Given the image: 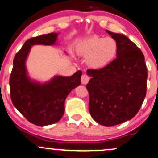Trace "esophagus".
<instances>
[{
	"instance_id": "esophagus-1",
	"label": "esophagus",
	"mask_w": 158,
	"mask_h": 158,
	"mask_svg": "<svg viewBox=\"0 0 158 158\" xmlns=\"http://www.w3.org/2000/svg\"><path fill=\"white\" fill-rule=\"evenodd\" d=\"M89 77L86 74H83V75L81 76V83H82L83 84H86L88 82H89Z\"/></svg>"
}]
</instances>
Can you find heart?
Masks as SVG:
<instances>
[{
    "label": "heart",
    "instance_id": "b5f03b06",
    "mask_svg": "<svg viewBox=\"0 0 158 158\" xmlns=\"http://www.w3.org/2000/svg\"><path fill=\"white\" fill-rule=\"evenodd\" d=\"M118 42L112 38L92 36L83 40L77 52L86 57V63L95 70H101L114 60L118 53Z\"/></svg>",
    "mask_w": 158,
    "mask_h": 158
}]
</instances>
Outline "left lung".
Segmentation results:
<instances>
[{"instance_id":"1","label":"left lung","mask_w":158,"mask_h":158,"mask_svg":"<svg viewBox=\"0 0 158 158\" xmlns=\"http://www.w3.org/2000/svg\"><path fill=\"white\" fill-rule=\"evenodd\" d=\"M106 31L119 46L117 58L101 70L88 69L92 78L86 89L93 119L111 127L132 119L139 111L146 95L148 72L143 53L133 42Z\"/></svg>"}]
</instances>
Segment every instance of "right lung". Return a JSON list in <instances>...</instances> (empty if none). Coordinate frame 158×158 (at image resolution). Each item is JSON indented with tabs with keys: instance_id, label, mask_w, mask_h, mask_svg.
<instances>
[{
	"instance_id": "add662e5",
	"label": "right lung",
	"mask_w": 158,
	"mask_h": 158,
	"mask_svg": "<svg viewBox=\"0 0 158 158\" xmlns=\"http://www.w3.org/2000/svg\"><path fill=\"white\" fill-rule=\"evenodd\" d=\"M57 36L58 34L50 33L28 39L13 59L10 77L12 102L28 121L38 126L58 122L64 114L66 97L81 83V71L69 77L56 76L45 84L31 81L27 74L25 61L31 46L54 45Z\"/></svg>"
}]
</instances>
